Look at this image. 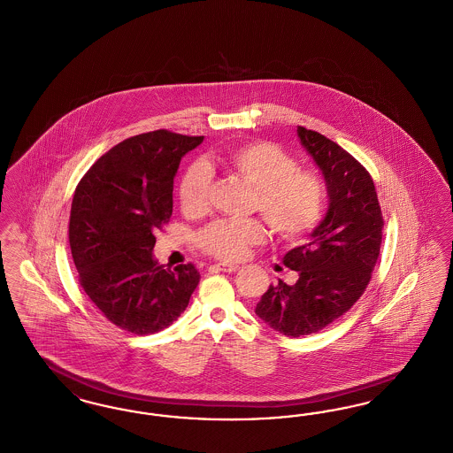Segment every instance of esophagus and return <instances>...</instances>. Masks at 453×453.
<instances>
[{
    "label": "esophagus",
    "mask_w": 453,
    "mask_h": 453,
    "mask_svg": "<svg viewBox=\"0 0 453 453\" xmlns=\"http://www.w3.org/2000/svg\"><path fill=\"white\" fill-rule=\"evenodd\" d=\"M211 270H218V272L224 273H235L239 270V266H237V265H227V263H219V265L211 266Z\"/></svg>",
    "instance_id": "obj_1"
}]
</instances>
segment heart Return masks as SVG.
<instances>
[{
  "instance_id": "obj_1",
  "label": "heart",
  "mask_w": 453,
  "mask_h": 453,
  "mask_svg": "<svg viewBox=\"0 0 453 453\" xmlns=\"http://www.w3.org/2000/svg\"><path fill=\"white\" fill-rule=\"evenodd\" d=\"M216 162L254 187L251 211L259 212L273 234L293 241L308 234L324 216L326 187L310 170L270 142H250L220 153ZM212 175L202 162L185 166L179 180V200L185 216H199L209 203ZM266 239L259 219H219L196 235L202 253L224 261H237Z\"/></svg>"
}]
</instances>
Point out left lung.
<instances>
[{"instance_id":"1","label":"left lung","mask_w":453,"mask_h":453,"mask_svg":"<svg viewBox=\"0 0 453 453\" xmlns=\"http://www.w3.org/2000/svg\"><path fill=\"white\" fill-rule=\"evenodd\" d=\"M298 136L322 170L330 203L310 242L283 257L287 268L298 272L296 283L280 280L256 305V315L287 337L317 334L361 298L384 227L374 181L361 163L317 131L300 127Z\"/></svg>"}]
</instances>
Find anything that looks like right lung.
I'll return each mask as SVG.
<instances>
[{"label": "right lung", "mask_w": 453, "mask_h": 453, "mask_svg": "<svg viewBox=\"0 0 453 453\" xmlns=\"http://www.w3.org/2000/svg\"><path fill=\"white\" fill-rule=\"evenodd\" d=\"M202 140L168 129L131 136L97 158L75 187L69 242L79 283L111 324L131 334L166 328L199 285L192 263L170 270L151 251L172 218L181 157Z\"/></svg>", "instance_id": "obj_1"}]
</instances>
